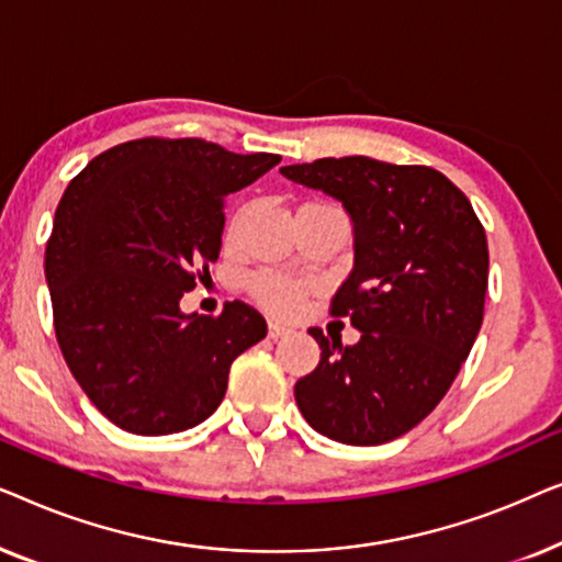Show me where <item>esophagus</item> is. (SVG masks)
Returning <instances> with one entry per match:
<instances>
[{
  "instance_id": "esophagus-1",
  "label": "esophagus",
  "mask_w": 562,
  "mask_h": 562,
  "mask_svg": "<svg viewBox=\"0 0 562 562\" xmlns=\"http://www.w3.org/2000/svg\"><path fill=\"white\" fill-rule=\"evenodd\" d=\"M289 333H291L289 325H283V322H279V319H268V337L279 340V337L289 335Z\"/></svg>"
}]
</instances>
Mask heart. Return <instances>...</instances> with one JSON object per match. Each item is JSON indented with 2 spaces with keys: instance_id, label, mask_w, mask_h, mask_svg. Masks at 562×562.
<instances>
[{
  "instance_id": "heart-1",
  "label": "heart",
  "mask_w": 562,
  "mask_h": 562,
  "mask_svg": "<svg viewBox=\"0 0 562 562\" xmlns=\"http://www.w3.org/2000/svg\"><path fill=\"white\" fill-rule=\"evenodd\" d=\"M250 294L258 299L266 310L289 314L296 310L299 296H302V286L281 276H258L250 281Z\"/></svg>"
}]
</instances>
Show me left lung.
Returning a JSON list of instances; mask_svg holds the SVG:
<instances>
[{
    "instance_id": "8db88e82",
    "label": "left lung",
    "mask_w": 562,
    "mask_h": 562,
    "mask_svg": "<svg viewBox=\"0 0 562 562\" xmlns=\"http://www.w3.org/2000/svg\"><path fill=\"white\" fill-rule=\"evenodd\" d=\"M281 173L342 202L356 235L333 314L348 317L360 340L342 345L310 329L322 356L296 381V406L329 440H396L440 404L479 335L488 289L483 225L463 191L427 166L348 156Z\"/></svg>"
}]
</instances>
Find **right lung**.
<instances>
[{"label": "right lung", "instance_id": "obj_1", "mask_svg": "<svg viewBox=\"0 0 562 562\" xmlns=\"http://www.w3.org/2000/svg\"><path fill=\"white\" fill-rule=\"evenodd\" d=\"M279 160L143 137L68 183L45 248L56 337L83 394L125 432L196 427L225 398L233 360L266 337L250 304L204 317L183 314L181 296L220 258L225 196Z\"/></svg>", "mask_w": 562, "mask_h": 562}]
</instances>
